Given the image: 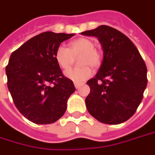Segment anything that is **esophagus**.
Returning <instances> with one entry per match:
<instances>
[{
    "instance_id": "obj_1",
    "label": "esophagus",
    "mask_w": 155,
    "mask_h": 155,
    "mask_svg": "<svg viewBox=\"0 0 155 155\" xmlns=\"http://www.w3.org/2000/svg\"><path fill=\"white\" fill-rule=\"evenodd\" d=\"M82 85H83V83H77V82H74V86H75L76 88H80Z\"/></svg>"
}]
</instances>
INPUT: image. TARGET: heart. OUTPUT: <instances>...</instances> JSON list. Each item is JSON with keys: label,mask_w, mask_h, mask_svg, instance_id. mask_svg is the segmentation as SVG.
<instances>
[{"label": "heart", "mask_w": 155, "mask_h": 155, "mask_svg": "<svg viewBox=\"0 0 155 155\" xmlns=\"http://www.w3.org/2000/svg\"><path fill=\"white\" fill-rule=\"evenodd\" d=\"M79 55L80 56H78ZM77 56L78 64L81 67L68 69L71 66L73 59ZM54 58L62 70L66 71L65 75L74 82H82L93 74L92 68H98L102 63V54L95 47V42L88 38H80L68 44V48L59 45L55 51Z\"/></svg>", "instance_id": "obj_1"}]
</instances>
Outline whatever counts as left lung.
<instances>
[{
  "instance_id": "8db88e82",
  "label": "left lung",
  "mask_w": 155,
  "mask_h": 155,
  "mask_svg": "<svg viewBox=\"0 0 155 155\" xmlns=\"http://www.w3.org/2000/svg\"><path fill=\"white\" fill-rule=\"evenodd\" d=\"M101 43L104 60L96 75L87 84V111L101 123L118 124L128 120L140 104L147 84V69L137 47L124 34L101 25L81 32Z\"/></svg>"
}]
</instances>
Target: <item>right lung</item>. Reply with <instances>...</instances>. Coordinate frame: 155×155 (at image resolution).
Wrapping results in <instances>:
<instances>
[{
    "label": "right lung",
    "mask_w": 155,
    "mask_h": 155,
    "mask_svg": "<svg viewBox=\"0 0 155 155\" xmlns=\"http://www.w3.org/2000/svg\"><path fill=\"white\" fill-rule=\"evenodd\" d=\"M74 34L45 31L31 38L12 52L6 67L8 87L15 107L38 124L56 122L75 91L57 64L54 53Z\"/></svg>",
    "instance_id": "right-lung-1"
}]
</instances>
